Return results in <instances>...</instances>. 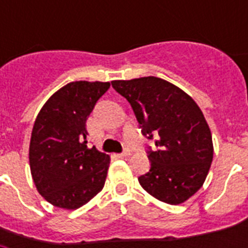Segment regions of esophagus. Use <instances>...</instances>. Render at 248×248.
<instances>
[{
  "label": "esophagus",
  "instance_id": "esophagus-1",
  "mask_svg": "<svg viewBox=\"0 0 248 248\" xmlns=\"http://www.w3.org/2000/svg\"><path fill=\"white\" fill-rule=\"evenodd\" d=\"M128 155H130V152L126 151V152H124V153H121V155H118V157H120V158H127Z\"/></svg>",
  "mask_w": 248,
  "mask_h": 248
}]
</instances>
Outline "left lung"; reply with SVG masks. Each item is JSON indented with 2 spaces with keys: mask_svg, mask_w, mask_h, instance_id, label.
Here are the masks:
<instances>
[{
  "mask_svg": "<svg viewBox=\"0 0 248 248\" xmlns=\"http://www.w3.org/2000/svg\"><path fill=\"white\" fill-rule=\"evenodd\" d=\"M131 104L143 135L155 138L148 153L151 170L139 177L151 196L169 204L189 200L203 185L214 157L204 116L188 93L158 77L112 81Z\"/></svg>",
  "mask_w": 248,
  "mask_h": 248,
  "instance_id": "1",
  "label": "left lung"
}]
</instances>
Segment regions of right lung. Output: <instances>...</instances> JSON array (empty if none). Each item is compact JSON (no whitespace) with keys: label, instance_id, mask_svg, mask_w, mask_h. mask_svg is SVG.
Returning <instances> with one entry per match:
<instances>
[{"label":"right lung","instance_id":"obj_1","mask_svg":"<svg viewBox=\"0 0 248 248\" xmlns=\"http://www.w3.org/2000/svg\"><path fill=\"white\" fill-rule=\"evenodd\" d=\"M109 87L99 81L68 83L48 97L34 121L31 173L38 193L52 206L76 210L104 186L110 157L87 147L86 121Z\"/></svg>","mask_w":248,"mask_h":248}]
</instances>
